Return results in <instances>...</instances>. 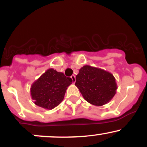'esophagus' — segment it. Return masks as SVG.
I'll return each instance as SVG.
<instances>
[{"label": "esophagus", "instance_id": "1", "mask_svg": "<svg viewBox=\"0 0 147 147\" xmlns=\"http://www.w3.org/2000/svg\"><path fill=\"white\" fill-rule=\"evenodd\" d=\"M71 79H72V82H73V83H75V80H76V79H75V75H72L71 77Z\"/></svg>", "mask_w": 147, "mask_h": 147}]
</instances>
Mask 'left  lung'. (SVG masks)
Returning a JSON list of instances; mask_svg holds the SVG:
<instances>
[{
  "mask_svg": "<svg viewBox=\"0 0 147 147\" xmlns=\"http://www.w3.org/2000/svg\"><path fill=\"white\" fill-rule=\"evenodd\" d=\"M75 86L86 101L98 106L110 102L117 88L115 78L111 72L90 65L79 69Z\"/></svg>",
  "mask_w": 147,
  "mask_h": 147,
  "instance_id": "1",
  "label": "left lung"
}]
</instances>
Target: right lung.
Instances as JSON below:
<instances>
[{"label":"right lung","mask_w":147,"mask_h":147,"mask_svg":"<svg viewBox=\"0 0 147 147\" xmlns=\"http://www.w3.org/2000/svg\"><path fill=\"white\" fill-rule=\"evenodd\" d=\"M72 79L53 68L47 70L32 84L30 93L34 103L43 109L52 110L63 101Z\"/></svg>","instance_id":"obj_1"}]
</instances>
